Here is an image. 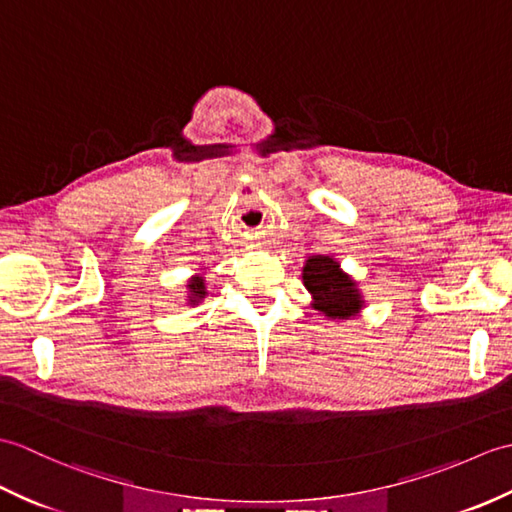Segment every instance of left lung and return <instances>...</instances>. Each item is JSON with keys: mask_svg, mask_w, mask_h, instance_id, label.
I'll use <instances>...</instances> for the list:
<instances>
[{"mask_svg": "<svg viewBox=\"0 0 512 512\" xmlns=\"http://www.w3.org/2000/svg\"><path fill=\"white\" fill-rule=\"evenodd\" d=\"M303 286L312 295V308L328 319H350L363 308L356 281L343 273L341 264L328 255H312L303 266Z\"/></svg>", "mask_w": 512, "mask_h": 512, "instance_id": "obj_1", "label": "left lung"}]
</instances>
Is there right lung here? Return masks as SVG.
Wrapping results in <instances>:
<instances>
[{"mask_svg": "<svg viewBox=\"0 0 512 512\" xmlns=\"http://www.w3.org/2000/svg\"><path fill=\"white\" fill-rule=\"evenodd\" d=\"M187 288H189V303H191V306H195V303H200L206 297V286H204L202 275H193L189 279Z\"/></svg>", "mask_w": 512, "mask_h": 512, "instance_id": "right-lung-1", "label": "right lung"}]
</instances>
